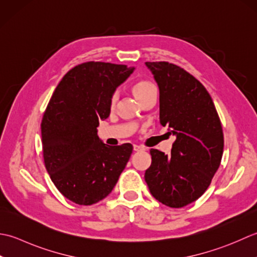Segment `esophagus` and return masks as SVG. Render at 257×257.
I'll return each mask as SVG.
<instances>
[{"label":"esophagus","instance_id":"1","mask_svg":"<svg viewBox=\"0 0 257 257\" xmlns=\"http://www.w3.org/2000/svg\"><path fill=\"white\" fill-rule=\"evenodd\" d=\"M133 149H134V151H136V152H139V151H145V150H146L145 146H142V145H136V144H134Z\"/></svg>","mask_w":257,"mask_h":257}]
</instances>
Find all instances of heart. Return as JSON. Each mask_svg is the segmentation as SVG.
Instances as JSON below:
<instances>
[{
  "label": "heart",
  "instance_id": "b5f03b06",
  "mask_svg": "<svg viewBox=\"0 0 257 257\" xmlns=\"http://www.w3.org/2000/svg\"><path fill=\"white\" fill-rule=\"evenodd\" d=\"M132 91H133L134 96L140 101L141 98H143L151 92L156 91V88L151 82L142 80V81H138L135 83V84L133 85ZM116 99H117V93L114 92L112 95L109 96V106H114L115 103H116Z\"/></svg>",
  "mask_w": 257,
  "mask_h": 257
}]
</instances>
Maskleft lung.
I'll list each match as a JSON object with an SVG mask.
<instances>
[{
	"instance_id": "left-lung-1",
	"label": "left lung",
	"mask_w": 257,
	"mask_h": 257,
	"mask_svg": "<svg viewBox=\"0 0 257 257\" xmlns=\"http://www.w3.org/2000/svg\"><path fill=\"white\" fill-rule=\"evenodd\" d=\"M145 64L160 88V123L176 136L170 155L151 149L145 182L159 202L179 208L203 195L221 164V119L206 88L187 71L169 62Z\"/></svg>"
}]
</instances>
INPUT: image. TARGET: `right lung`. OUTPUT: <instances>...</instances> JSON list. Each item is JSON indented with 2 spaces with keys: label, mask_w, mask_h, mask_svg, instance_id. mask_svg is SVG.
I'll return each mask as SVG.
<instances>
[{
  "label": "right lung",
  "mask_w": 257,
  "mask_h": 257,
  "mask_svg": "<svg viewBox=\"0 0 257 257\" xmlns=\"http://www.w3.org/2000/svg\"><path fill=\"white\" fill-rule=\"evenodd\" d=\"M134 69L85 62L63 76L41 123L46 171L57 190L78 205H92L112 192L132 154L125 143H102L96 127L108 117L109 96Z\"/></svg>",
  "instance_id": "1"
}]
</instances>
